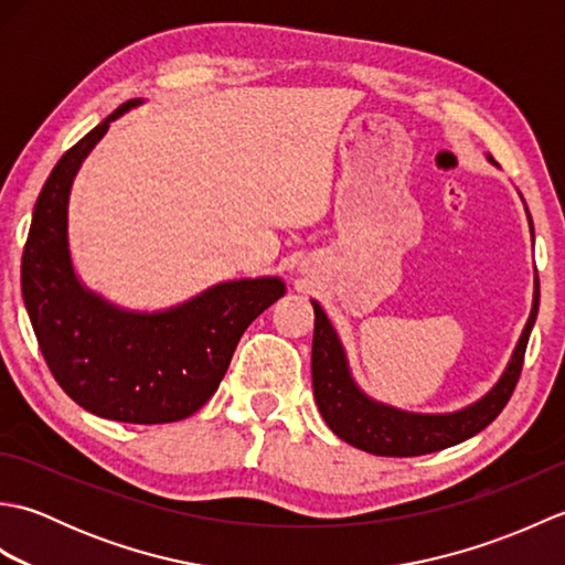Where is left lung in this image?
<instances>
[{
    "instance_id": "obj_1",
    "label": "left lung",
    "mask_w": 565,
    "mask_h": 565,
    "mask_svg": "<svg viewBox=\"0 0 565 565\" xmlns=\"http://www.w3.org/2000/svg\"><path fill=\"white\" fill-rule=\"evenodd\" d=\"M490 164L500 167L490 154H486ZM524 203V199H522ZM526 211V206H524ZM530 231L534 237L532 215L526 211ZM316 313L313 332V354H310V369H313V395L316 405L326 419L328 427L352 447L376 454V456H419L439 449L454 447L478 435L500 415L508 405L510 395L518 386L526 342H530L532 328L539 313V276H534V298L526 326L520 334L510 362L500 379L493 383L486 395L476 403L459 407L454 413H411L401 407L374 401L369 393L359 388L352 376L350 362H347L344 344L338 330L332 328L326 310L310 298Z\"/></svg>"
}]
</instances>
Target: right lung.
<instances>
[{"label": "right lung", "mask_w": 565, "mask_h": 565, "mask_svg": "<svg viewBox=\"0 0 565 565\" xmlns=\"http://www.w3.org/2000/svg\"><path fill=\"white\" fill-rule=\"evenodd\" d=\"M140 104L118 106L45 179L23 247L21 296L45 364L72 401L116 423L162 425L194 415L218 391L243 332L286 284L279 276L221 281L148 313L116 306L79 279L67 235L72 184L111 121Z\"/></svg>", "instance_id": "add662e5"}]
</instances>
